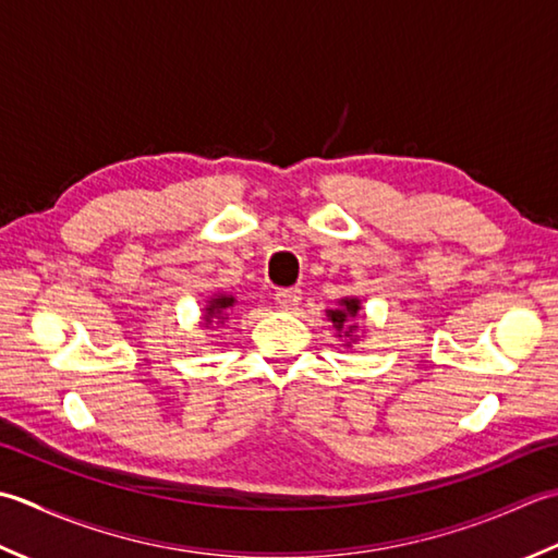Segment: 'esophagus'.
I'll use <instances>...</instances> for the list:
<instances>
[{
  "instance_id": "34e87169",
  "label": "esophagus",
  "mask_w": 558,
  "mask_h": 558,
  "mask_svg": "<svg viewBox=\"0 0 558 558\" xmlns=\"http://www.w3.org/2000/svg\"><path fill=\"white\" fill-rule=\"evenodd\" d=\"M275 301L281 311H295L301 303V289H279L275 293Z\"/></svg>"
}]
</instances>
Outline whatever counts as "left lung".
<instances>
[{
  "instance_id": "obj_1",
  "label": "left lung",
  "mask_w": 558,
  "mask_h": 558,
  "mask_svg": "<svg viewBox=\"0 0 558 558\" xmlns=\"http://www.w3.org/2000/svg\"><path fill=\"white\" fill-rule=\"evenodd\" d=\"M359 313H361V301L354 299V295H347V299L339 301V308L327 311V317H329V320H332V325H335V329L339 332V337L344 335V337H349V339H356V337H354L356 325L352 323V325L349 326L348 323L354 320V317H356Z\"/></svg>"
}]
</instances>
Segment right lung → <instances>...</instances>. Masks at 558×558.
Returning a JSON list of instances; mask_svg holds the SVG:
<instances>
[{
  "instance_id": "add662e5",
  "label": "right lung",
  "mask_w": 558,
  "mask_h": 558,
  "mask_svg": "<svg viewBox=\"0 0 558 558\" xmlns=\"http://www.w3.org/2000/svg\"><path fill=\"white\" fill-rule=\"evenodd\" d=\"M233 303H235L233 295H226V293L214 295V299L207 303V308H204V325L209 327L214 320L216 323L229 320V311L233 308Z\"/></svg>"
}]
</instances>
